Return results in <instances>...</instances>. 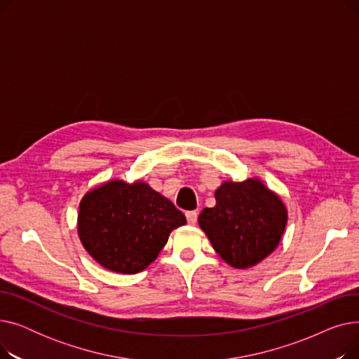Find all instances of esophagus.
Masks as SVG:
<instances>
[{
    "mask_svg": "<svg viewBox=\"0 0 359 359\" xmlns=\"http://www.w3.org/2000/svg\"><path fill=\"white\" fill-rule=\"evenodd\" d=\"M186 219L189 224H195L198 221V211H187L186 212Z\"/></svg>",
    "mask_w": 359,
    "mask_h": 359,
    "instance_id": "esophagus-1",
    "label": "esophagus"
}]
</instances>
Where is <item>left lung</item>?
Masks as SVG:
<instances>
[{
    "instance_id": "8db88e82",
    "label": "left lung",
    "mask_w": 359,
    "mask_h": 359,
    "mask_svg": "<svg viewBox=\"0 0 359 359\" xmlns=\"http://www.w3.org/2000/svg\"><path fill=\"white\" fill-rule=\"evenodd\" d=\"M214 208L198 221L215 252L233 268H250L271 255L284 234L287 210L259 180L225 182L215 191Z\"/></svg>"
}]
</instances>
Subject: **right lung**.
<instances>
[{
  "label": "right lung",
  "mask_w": 359,
  "mask_h": 359,
  "mask_svg": "<svg viewBox=\"0 0 359 359\" xmlns=\"http://www.w3.org/2000/svg\"><path fill=\"white\" fill-rule=\"evenodd\" d=\"M183 224L182 211L142 182H109L90 191L80 203L83 246L102 266L119 273L144 271L172 230Z\"/></svg>",
  "instance_id": "1"
}]
</instances>
